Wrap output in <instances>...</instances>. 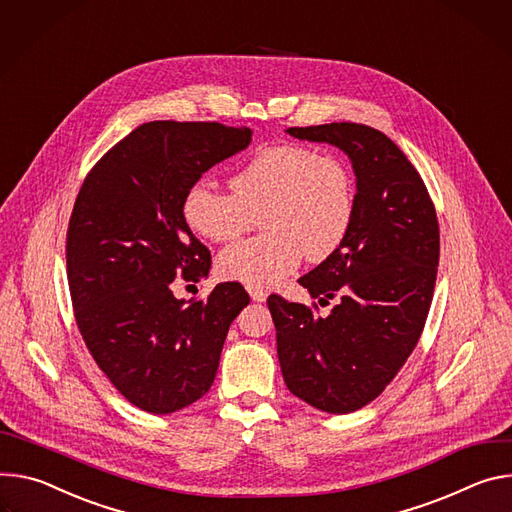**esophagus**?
<instances>
[{
  "label": "esophagus",
  "mask_w": 512,
  "mask_h": 512,
  "mask_svg": "<svg viewBox=\"0 0 512 512\" xmlns=\"http://www.w3.org/2000/svg\"><path fill=\"white\" fill-rule=\"evenodd\" d=\"M248 293H250V297H252V301H256V303H262V301H266V291L264 289H260V287H248Z\"/></svg>",
  "instance_id": "34e87169"
}]
</instances>
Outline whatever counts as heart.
<instances>
[{
	"label": "heart",
	"instance_id": "heart-1",
	"mask_svg": "<svg viewBox=\"0 0 512 512\" xmlns=\"http://www.w3.org/2000/svg\"><path fill=\"white\" fill-rule=\"evenodd\" d=\"M232 193L209 179L181 203L189 230L211 242L236 240L258 217L264 232L225 248L215 262L225 280L268 287L303 260L323 262L350 234L356 209L352 168L344 158L301 144L258 150L230 179Z\"/></svg>",
	"mask_w": 512,
	"mask_h": 512
}]
</instances>
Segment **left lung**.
I'll use <instances>...</instances> for the list:
<instances>
[{
	"instance_id": "obj_1",
	"label": "left lung",
	"mask_w": 512,
	"mask_h": 512,
	"mask_svg": "<svg viewBox=\"0 0 512 512\" xmlns=\"http://www.w3.org/2000/svg\"><path fill=\"white\" fill-rule=\"evenodd\" d=\"M287 132L344 150L358 179L348 238L299 278L319 305L337 299L331 313L268 297L289 390L344 415L372 403L419 342L439 266L437 213L417 168L382 132L350 122Z\"/></svg>"
}]
</instances>
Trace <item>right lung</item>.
<instances>
[{"label": "right lung", "instance_id": "right-lung-1", "mask_svg": "<svg viewBox=\"0 0 512 512\" xmlns=\"http://www.w3.org/2000/svg\"><path fill=\"white\" fill-rule=\"evenodd\" d=\"M250 140L244 126L148 122L95 162L77 195L65 248L75 321L95 364L146 413L201 399L250 303L240 282H219L207 299L170 291L177 276L201 280L211 268L181 215L187 189Z\"/></svg>", "mask_w": 512, "mask_h": 512}]
</instances>
